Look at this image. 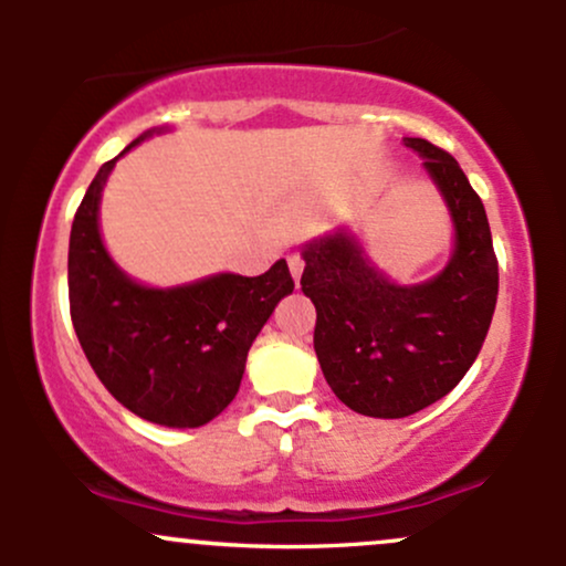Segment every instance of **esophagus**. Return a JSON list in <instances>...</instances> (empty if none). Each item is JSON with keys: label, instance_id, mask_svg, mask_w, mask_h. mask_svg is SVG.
Instances as JSON below:
<instances>
[{"label": "esophagus", "instance_id": "34e87169", "mask_svg": "<svg viewBox=\"0 0 566 566\" xmlns=\"http://www.w3.org/2000/svg\"><path fill=\"white\" fill-rule=\"evenodd\" d=\"M287 265H290V274H292V279H301V274H303V258L297 255V252H290L287 255Z\"/></svg>", "mask_w": 566, "mask_h": 566}]
</instances>
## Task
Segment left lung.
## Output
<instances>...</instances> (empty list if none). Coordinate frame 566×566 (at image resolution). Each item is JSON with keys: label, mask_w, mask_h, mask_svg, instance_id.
<instances>
[{"label": "left lung", "mask_w": 566, "mask_h": 566, "mask_svg": "<svg viewBox=\"0 0 566 566\" xmlns=\"http://www.w3.org/2000/svg\"><path fill=\"white\" fill-rule=\"evenodd\" d=\"M444 199L450 261L426 282L399 284L348 226L301 247V287L316 305L314 350L343 405L407 418L439 401L479 356L497 303V258L479 193L447 151L405 138Z\"/></svg>", "instance_id": "left-lung-1"}]
</instances>
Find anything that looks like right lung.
<instances>
[{"label": "right lung", "mask_w": 566, "mask_h": 566, "mask_svg": "<svg viewBox=\"0 0 566 566\" xmlns=\"http://www.w3.org/2000/svg\"><path fill=\"white\" fill-rule=\"evenodd\" d=\"M159 133L170 127L138 135L119 157ZM119 157L97 170L71 226V322L119 405L148 423L199 428L231 405L252 340L295 284L287 261L261 276L220 271L175 287L135 282L101 237V197Z\"/></svg>", "instance_id": "obj_1"}]
</instances>
